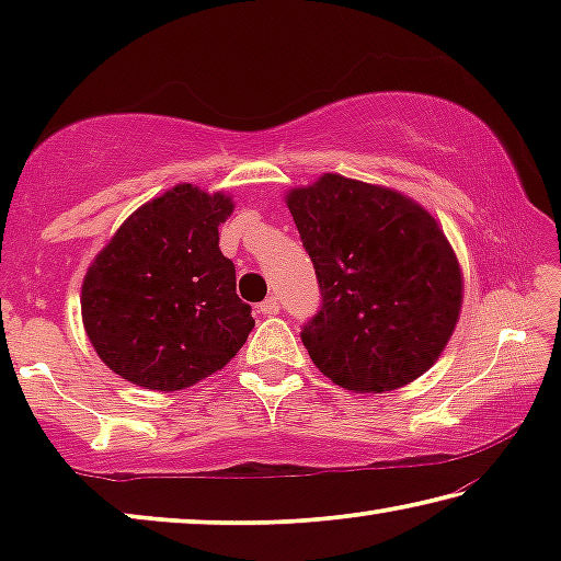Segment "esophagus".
<instances>
[{
    "label": "esophagus",
    "mask_w": 561,
    "mask_h": 561,
    "mask_svg": "<svg viewBox=\"0 0 561 561\" xmlns=\"http://www.w3.org/2000/svg\"><path fill=\"white\" fill-rule=\"evenodd\" d=\"M257 311H260V314H267V317L279 314V299L277 297H267V299L260 304Z\"/></svg>",
    "instance_id": "obj_1"
}]
</instances>
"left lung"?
I'll return each instance as SVG.
<instances>
[{"label":"left lung","mask_w":561,"mask_h":561,"mask_svg":"<svg viewBox=\"0 0 561 561\" xmlns=\"http://www.w3.org/2000/svg\"><path fill=\"white\" fill-rule=\"evenodd\" d=\"M287 207L319 279L321 307L301 329L319 371L356 393L428 371L462 304L460 264L435 217L396 190L336 173L294 187Z\"/></svg>","instance_id":"8db88e82"}]
</instances>
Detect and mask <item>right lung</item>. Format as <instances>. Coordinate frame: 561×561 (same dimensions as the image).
Returning <instances> with one entry per match:
<instances>
[{"instance_id": "right-lung-1", "label": "right lung", "mask_w": 561, "mask_h": 561, "mask_svg": "<svg viewBox=\"0 0 561 561\" xmlns=\"http://www.w3.org/2000/svg\"><path fill=\"white\" fill-rule=\"evenodd\" d=\"M232 197L183 183L138 207L83 277L81 314L103 364L150 391H183L242 348L254 329L220 252Z\"/></svg>"}]
</instances>
